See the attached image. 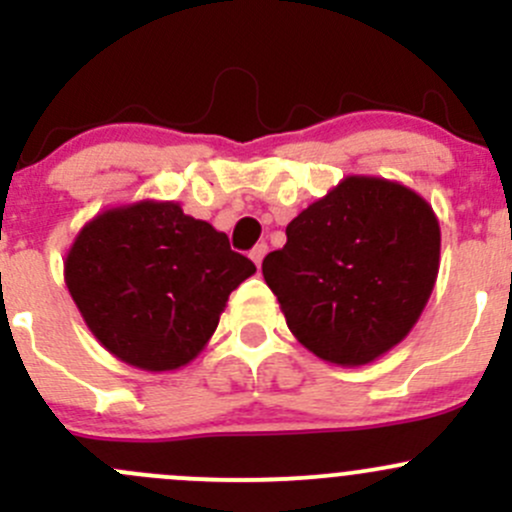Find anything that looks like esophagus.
<instances>
[{
	"mask_svg": "<svg viewBox=\"0 0 512 512\" xmlns=\"http://www.w3.org/2000/svg\"><path fill=\"white\" fill-rule=\"evenodd\" d=\"M265 255H267V245H265V242H257V245L252 247V252H250V260L255 262L257 267H260L262 260H265Z\"/></svg>",
	"mask_w": 512,
	"mask_h": 512,
	"instance_id": "esophagus-1",
	"label": "esophagus"
}]
</instances>
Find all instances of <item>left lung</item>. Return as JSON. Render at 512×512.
I'll return each instance as SVG.
<instances>
[{
  "mask_svg": "<svg viewBox=\"0 0 512 512\" xmlns=\"http://www.w3.org/2000/svg\"><path fill=\"white\" fill-rule=\"evenodd\" d=\"M441 265V225L416 190L347 175L287 225L262 262L289 332L334 366H364L404 342Z\"/></svg>",
  "mask_w": 512,
  "mask_h": 512,
  "instance_id": "8db88e82",
  "label": "left lung"
}]
</instances>
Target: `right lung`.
Wrapping results in <instances>:
<instances>
[{"label": "right lung", "instance_id": "add662e5", "mask_svg": "<svg viewBox=\"0 0 512 512\" xmlns=\"http://www.w3.org/2000/svg\"><path fill=\"white\" fill-rule=\"evenodd\" d=\"M255 275L225 232L175 200L143 198L94 215L69 245L64 282L96 342L151 374L190 364L227 297Z\"/></svg>", "mask_w": 512, "mask_h": 512}]
</instances>
